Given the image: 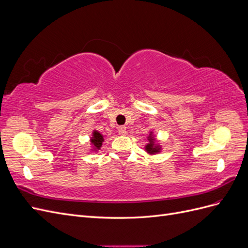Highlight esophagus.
<instances>
[{
	"instance_id": "esophagus-1",
	"label": "esophagus",
	"mask_w": 248,
	"mask_h": 248,
	"mask_svg": "<svg viewBox=\"0 0 248 248\" xmlns=\"http://www.w3.org/2000/svg\"><path fill=\"white\" fill-rule=\"evenodd\" d=\"M118 132L121 134V136H126V133H127L126 127L125 126H120L119 128H118Z\"/></svg>"
}]
</instances>
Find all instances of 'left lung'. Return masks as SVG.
<instances>
[{
    "label": "left lung",
    "instance_id": "8db88e82",
    "mask_svg": "<svg viewBox=\"0 0 248 248\" xmlns=\"http://www.w3.org/2000/svg\"><path fill=\"white\" fill-rule=\"evenodd\" d=\"M148 140H149V142L145 146V150L147 151V153L152 155V154L159 153L161 151V146L159 145V142H156V139L153 136L152 131L149 134Z\"/></svg>",
    "mask_w": 248,
    "mask_h": 248
}]
</instances>
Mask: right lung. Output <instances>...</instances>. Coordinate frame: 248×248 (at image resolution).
<instances>
[{"mask_svg":"<svg viewBox=\"0 0 248 248\" xmlns=\"http://www.w3.org/2000/svg\"><path fill=\"white\" fill-rule=\"evenodd\" d=\"M104 141V136L101 134L99 131L97 130H93L92 133V138L90 139V142L92 145V151H98V150L101 148L102 142Z\"/></svg>","mask_w":248,"mask_h":248,"instance_id":"add662e5","label":"right lung"}]
</instances>
